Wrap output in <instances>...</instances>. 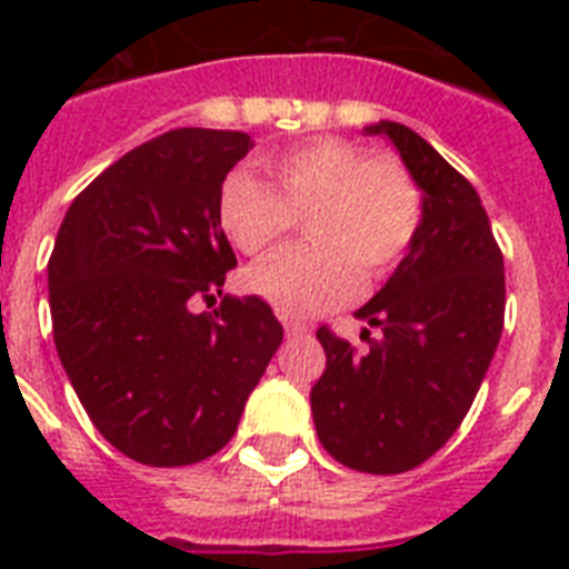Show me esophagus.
Here are the masks:
<instances>
[{"label":"esophagus","instance_id":"obj_1","mask_svg":"<svg viewBox=\"0 0 569 569\" xmlns=\"http://www.w3.org/2000/svg\"><path fill=\"white\" fill-rule=\"evenodd\" d=\"M303 333H310L307 325H301V321H286V337H303Z\"/></svg>","mask_w":569,"mask_h":569}]
</instances>
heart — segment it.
<instances>
[{
  "instance_id": "obj_1",
  "label": "heart",
  "mask_w": 569,
  "mask_h": 569,
  "mask_svg": "<svg viewBox=\"0 0 569 569\" xmlns=\"http://www.w3.org/2000/svg\"><path fill=\"white\" fill-rule=\"evenodd\" d=\"M268 186L232 171L218 189L227 239L259 257L303 214L307 244L248 268L244 286L286 319H310L351 301L366 280H383L413 248L422 194L392 156L337 136H316L259 156Z\"/></svg>"
}]
</instances>
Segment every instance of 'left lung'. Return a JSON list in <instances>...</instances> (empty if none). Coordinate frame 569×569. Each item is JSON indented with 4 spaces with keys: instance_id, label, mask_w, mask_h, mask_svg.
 I'll return each instance as SVG.
<instances>
[{
    "instance_id": "obj_1",
    "label": "left lung",
    "mask_w": 569,
    "mask_h": 569,
    "mask_svg": "<svg viewBox=\"0 0 569 569\" xmlns=\"http://www.w3.org/2000/svg\"><path fill=\"white\" fill-rule=\"evenodd\" d=\"M425 191L422 223L396 274L357 310L380 330L369 351L319 328L328 355L310 392L330 458L372 476L419 467L458 431L505 325V262L478 191L413 129L380 120ZM369 333V330H366Z\"/></svg>"
}]
</instances>
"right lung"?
<instances>
[{
    "instance_id": "add662e5",
    "label": "right lung",
    "mask_w": 569,
    "mask_h": 569,
    "mask_svg": "<svg viewBox=\"0 0 569 569\" xmlns=\"http://www.w3.org/2000/svg\"><path fill=\"white\" fill-rule=\"evenodd\" d=\"M253 147L230 129H171L106 168L67 209L49 257L52 337L97 431L147 467L221 451L283 342L262 298L223 295L236 253L218 189Z\"/></svg>"
}]
</instances>
